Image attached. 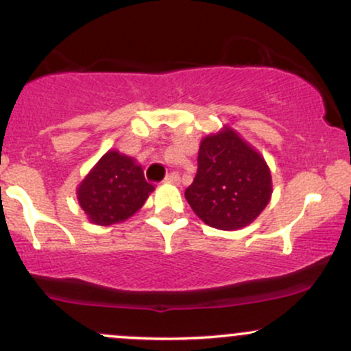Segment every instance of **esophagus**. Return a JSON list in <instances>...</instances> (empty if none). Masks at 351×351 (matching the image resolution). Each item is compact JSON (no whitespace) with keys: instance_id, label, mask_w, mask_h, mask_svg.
I'll return each mask as SVG.
<instances>
[{"instance_id":"obj_1","label":"esophagus","mask_w":351,"mask_h":351,"mask_svg":"<svg viewBox=\"0 0 351 351\" xmlns=\"http://www.w3.org/2000/svg\"><path fill=\"white\" fill-rule=\"evenodd\" d=\"M165 183H170V184H178L180 183V175L178 173H170V175L165 178Z\"/></svg>"}]
</instances>
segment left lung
Wrapping results in <instances>:
<instances>
[{"label": "left lung", "mask_w": 351, "mask_h": 351, "mask_svg": "<svg viewBox=\"0 0 351 351\" xmlns=\"http://www.w3.org/2000/svg\"><path fill=\"white\" fill-rule=\"evenodd\" d=\"M272 196L264 156L229 125L203 136L198 171L184 191L195 215L208 226L232 231L259 217Z\"/></svg>", "instance_id": "1"}]
</instances>
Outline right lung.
Here are the masks:
<instances>
[{
  "mask_svg": "<svg viewBox=\"0 0 351 351\" xmlns=\"http://www.w3.org/2000/svg\"><path fill=\"white\" fill-rule=\"evenodd\" d=\"M155 186L145 180L143 168L134 156L108 150L79 183V206L97 226L120 224L143 206Z\"/></svg>",
  "mask_w": 351,
  "mask_h": 351,
  "instance_id": "add662e5",
  "label": "right lung"
}]
</instances>
